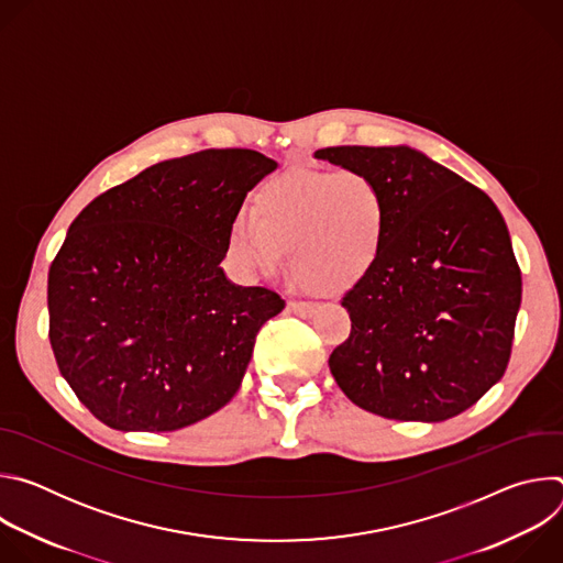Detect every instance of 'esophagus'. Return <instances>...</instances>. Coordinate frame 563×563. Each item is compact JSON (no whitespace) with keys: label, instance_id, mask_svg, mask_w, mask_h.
Listing matches in <instances>:
<instances>
[{"label":"esophagus","instance_id":"1","mask_svg":"<svg viewBox=\"0 0 563 563\" xmlns=\"http://www.w3.org/2000/svg\"><path fill=\"white\" fill-rule=\"evenodd\" d=\"M316 302H305V300H289V309L298 316H311L316 311Z\"/></svg>","mask_w":563,"mask_h":563}]
</instances>
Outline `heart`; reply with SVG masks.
Here are the masks:
<instances>
[{"mask_svg": "<svg viewBox=\"0 0 563 563\" xmlns=\"http://www.w3.org/2000/svg\"><path fill=\"white\" fill-rule=\"evenodd\" d=\"M387 198L363 172L294 169L267 180L254 211L229 227V258L250 280L291 265L305 285L345 291L378 263L387 238Z\"/></svg>", "mask_w": 563, "mask_h": 563, "instance_id": "obj_1", "label": "heart"}]
</instances>
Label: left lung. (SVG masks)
Wrapping results in <instances>:
<instances>
[{
    "instance_id": "8db88e82",
    "label": "left lung",
    "mask_w": 563,
    "mask_h": 563,
    "mask_svg": "<svg viewBox=\"0 0 563 563\" xmlns=\"http://www.w3.org/2000/svg\"><path fill=\"white\" fill-rule=\"evenodd\" d=\"M372 176L389 209L376 267L341 300L352 332L330 369L358 408L445 421L501 380L521 305V269L497 205L410 146L313 153Z\"/></svg>"
}]
</instances>
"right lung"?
Wrapping results in <instances>:
<instances>
[{
    "label": "right lung",
    "mask_w": 563,
    "mask_h": 563,
    "mask_svg": "<svg viewBox=\"0 0 563 563\" xmlns=\"http://www.w3.org/2000/svg\"><path fill=\"white\" fill-rule=\"evenodd\" d=\"M278 165L252 148L165 159L89 202L48 269V339L75 396L122 432L227 406L285 300L233 285L229 227Z\"/></svg>",
    "instance_id": "1"
}]
</instances>
